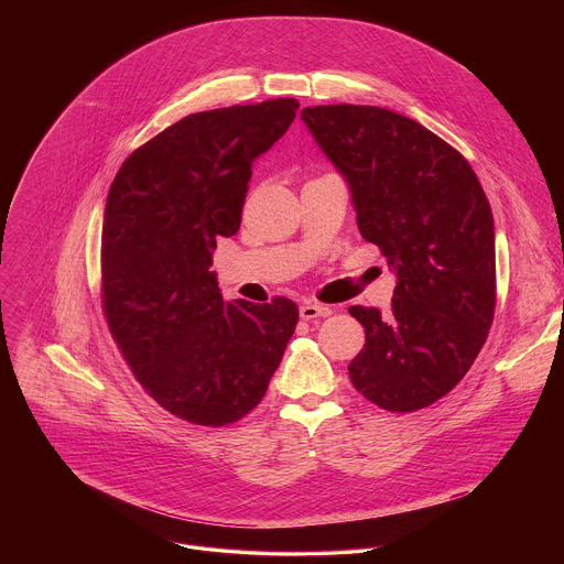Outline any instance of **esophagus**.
I'll list each match as a JSON object with an SVG mask.
<instances>
[{
    "instance_id": "1",
    "label": "esophagus",
    "mask_w": 564,
    "mask_h": 564,
    "mask_svg": "<svg viewBox=\"0 0 564 564\" xmlns=\"http://www.w3.org/2000/svg\"><path fill=\"white\" fill-rule=\"evenodd\" d=\"M299 314L303 321H312V318H318V316H330L333 310L328 305H321V303H303L299 307Z\"/></svg>"
}]
</instances>
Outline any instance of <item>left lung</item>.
Masks as SVG:
<instances>
[{
	"instance_id": "8db88e82",
	"label": "left lung",
	"mask_w": 564,
	"mask_h": 564,
	"mask_svg": "<svg viewBox=\"0 0 564 564\" xmlns=\"http://www.w3.org/2000/svg\"><path fill=\"white\" fill-rule=\"evenodd\" d=\"M301 118L346 176L361 236L397 272L388 312L350 307L366 330L350 381L383 411L426 409L464 379L494 324L487 194L455 147L406 116L328 105Z\"/></svg>"
}]
</instances>
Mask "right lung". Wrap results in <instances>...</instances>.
Listing matches in <instances>:
<instances>
[{
	"label": "right lung",
	"instance_id": "obj_1",
	"mask_svg": "<svg viewBox=\"0 0 564 564\" xmlns=\"http://www.w3.org/2000/svg\"><path fill=\"white\" fill-rule=\"evenodd\" d=\"M294 98L192 113L120 167L102 223V312L140 386L198 426L243 420L263 399L299 307L225 303L218 236L240 227L254 158L292 124Z\"/></svg>",
	"mask_w": 564,
	"mask_h": 564
}]
</instances>
